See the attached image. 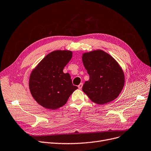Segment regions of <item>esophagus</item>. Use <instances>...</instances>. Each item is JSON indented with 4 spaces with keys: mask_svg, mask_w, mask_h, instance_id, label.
<instances>
[{
    "mask_svg": "<svg viewBox=\"0 0 151 151\" xmlns=\"http://www.w3.org/2000/svg\"><path fill=\"white\" fill-rule=\"evenodd\" d=\"M83 83H80V84L78 85V89H82V87H83Z\"/></svg>",
    "mask_w": 151,
    "mask_h": 151,
    "instance_id": "esophagus-1",
    "label": "esophagus"
}]
</instances>
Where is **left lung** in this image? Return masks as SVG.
Returning <instances> with one entry per match:
<instances>
[{
  "instance_id": "1",
  "label": "left lung",
  "mask_w": 151,
  "mask_h": 151,
  "mask_svg": "<svg viewBox=\"0 0 151 151\" xmlns=\"http://www.w3.org/2000/svg\"><path fill=\"white\" fill-rule=\"evenodd\" d=\"M82 60L89 75L83 91L92 101L104 105L116 99L125 83L124 71L118 62L101 50L84 52Z\"/></svg>"
}]
</instances>
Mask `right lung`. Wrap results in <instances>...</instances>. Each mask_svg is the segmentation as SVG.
I'll list each match as a JSON object with an SVG mask.
<instances>
[{
  "instance_id": "1",
  "label": "right lung",
  "mask_w": 151,
  "mask_h": 151,
  "mask_svg": "<svg viewBox=\"0 0 151 151\" xmlns=\"http://www.w3.org/2000/svg\"><path fill=\"white\" fill-rule=\"evenodd\" d=\"M72 58L68 50L54 51L40 61L30 75L29 86L34 100L43 107L54 110L64 105L78 87L73 86L64 67Z\"/></svg>"
}]
</instances>
